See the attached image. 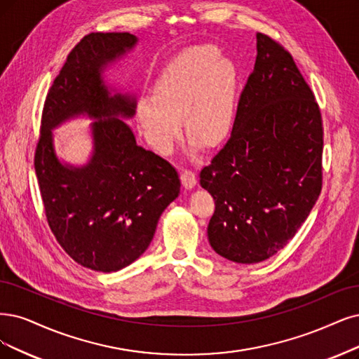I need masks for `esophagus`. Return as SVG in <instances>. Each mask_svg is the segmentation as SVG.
Instances as JSON below:
<instances>
[{
  "label": "esophagus",
  "mask_w": 359,
  "mask_h": 359,
  "mask_svg": "<svg viewBox=\"0 0 359 359\" xmlns=\"http://www.w3.org/2000/svg\"><path fill=\"white\" fill-rule=\"evenodd\" d=\"M180 179H182L183 187L187 188V189H191V188L194 187V184L196 183L195 172H194L192 170H189V168H182V176H180Z\"/></svg>",
  "instance_id": "1"
}]
</instances>
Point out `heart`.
<instances>
[{
	"label": "heart",
	"instance_id": "obj_1",
	"mask_svg": "<svg viewBox=\"0 0 359 359\" xmlns=\"http://www.w3.org/2000/svg\"><path fill=\"white\" fill-rule=\"evenodd\" d=\"M236 69L210 46L189 48L171 59L152 86V97L137 102V116L148 143L168 154L180 137L215 149L232 130Z\"/></svg>",
	"mask_w": 359,
	"mask_h": 359
}]
</instances>
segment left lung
<instances>
[{
	"mask_svg": "<svg viewBox=\"0 0 359 359\" xmlns=\"http://www.w3.org/2000/svg\"><path fill=\"white\" fill-rule=\"evenodd\" d=\"M323 146L313 91L290 51L259 32L231 137L200 172L216 205L207 233L217 255L257 263L290 243L321 194Z\"/></svg>",
	"mask_w": 359,
	"mask_h": 359,
	"instance_id": "left-lung-1",
	"label": "left lung"
}]
</instances>
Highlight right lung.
<instances>
[{"label":"right lung","mask_w":359,"mask_h":359,"mask_svg":"<svg viewBox=\"0 0 359 359\" xmlns=\"http://www.w3.org/2000/svg\"><path fill=\"white\" fill-rule=\"evenodd\" d=\"M128 32H91L66 57L43 108L34 165L48 226L76 263L97 272L128 266L149 247L159 216L180 192L176 168L136 143L119 116L135 115V100L114 95L102 79L106 63L136 44ZM87 113L95 152L76 169L62 166L49 130Z\"/></svg>","instance_id":"obj_1"}]
</instances>
